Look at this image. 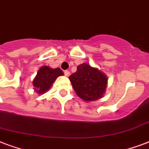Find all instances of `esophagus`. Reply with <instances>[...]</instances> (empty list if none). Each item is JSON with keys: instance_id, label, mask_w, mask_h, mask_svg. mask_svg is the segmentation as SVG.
<instances>
[{"instance_id": "1", "label": "esophagus", "mask_w": 149, "mask_h": 149, "mask_svg": "<svg viewBox=\"0 0 149 149\" xmlns=\"http://www.w3.org/2000/svg\"><path fill=\"white\" fill-rule=\"evenodd\" d=\"M64 73H65V75L66 77H69V75H70V72H69V70H65V71L64 72Z\"/></svg>"}]
</instances>
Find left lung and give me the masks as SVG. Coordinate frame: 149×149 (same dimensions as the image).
I'll use <instances>...</instances> for the list:
<instances>
[{"instance_id":"8db88e82","label":"left lung","mask_w":149,"mask_h":149,"mask_svg":"<svg viewBox=\"0 0 149 149\" xmlns=\"http://www.w3.org/2000/svg\"><path fill=\"white\" fill-rule=\"evenodd\" d=\"M69 79L75 92L85 102H93L102 98L108 80L104 72L88 63L79 65L77 72Z\"/></svg>"}]
</instances>
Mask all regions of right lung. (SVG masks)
Instances as JSON below:
<instances>
[{"label":"right lung","mask_w":149,"mask_h":149,"mask_svg":"<svg viewBox=\"0 0 149 149\" xmlns=\"http://www.w3.org/2000/svg\"><path fill=\"white\" fill-rule=\"evenodd\" d=\"M63 75V72L59 68L53 69L49 66H42L32 81L33 86L35 87L34 90L38 95L46 93L50 88L56 79Z\"/></svg>","instance_id":"1"}]
</instances>
